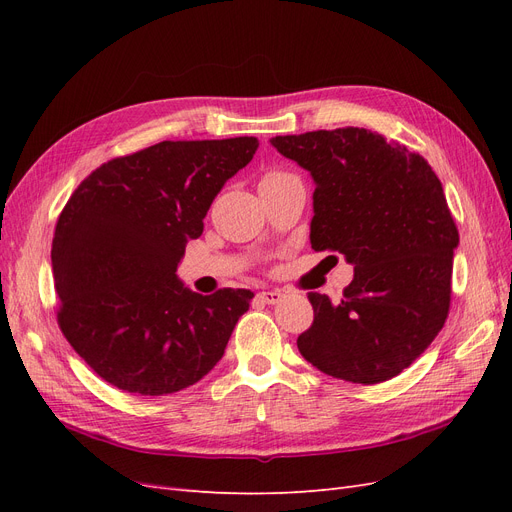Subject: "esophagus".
I'll use <instances>...</instances> for the list:
<instances>
[{
  "mask_svg": "<svg viewBox=\"0 0 512 512\" xmlns=\"http://www.w3.org/2000/svg\"><path fill=\"white\" fill-rule=\"evenodd\" d=\"M258 299L267 305H275L284 299V294L280 290H262L258 292Z\"/></svg>",
  "mask_w": 512,
  "mask_h": 512,
  "instance_id": "34e87169",
  "label": "esophagus"
}]
</instances>
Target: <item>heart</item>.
<instances>
[{"mask_svg": "<svg viewBox=\"0 0 512 512\" xmlns=\"http://www.w3.org/2000/svg\"><path fill=\"white\" fill-rule=\"evenodd\" d=\"M290 177H292L290 173H282V170H273V173H267L265 177H262L260 185H265V183H277V181H284V179H290Z\"/></svg>", "mask_w": 512, "mask_h": 512, "instance_id": "1", "label": "heart"}]
</instances>
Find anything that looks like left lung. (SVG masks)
<instances>
[{
    "label": "left lung",
    "instance_id": "left-lung-1",
    "mask_svg": "<svg viewBox=\"0 0 512 512\" xmlns=\"http://www.w3.org/2000/svg\"><path fill=\"white\" fill-rule=\"evenodd\" d=\"M312 175L316 252L344 254L354 277L339 303L309 292L305 361L356 384L391 380L436 339L451 305L459 232L427 160L365 128L275 136Z\"/></svg>",
    "mask_w": 512,
    "mask_h": 512
}]
</instances>
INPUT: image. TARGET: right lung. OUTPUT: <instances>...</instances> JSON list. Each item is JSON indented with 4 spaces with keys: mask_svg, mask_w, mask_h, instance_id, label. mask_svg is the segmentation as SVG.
I'll use <instances>...</instances> for the list:
<instances>
[{
    "mask_svg": "<svg viewBox=\"0 0 512 512\" xmlns=\"http://www.w3.org/2000/svg\"><path fill=\"white\" fill-rule=\"evenodd\" d=\"M258 138L164 141L96 168L61 211L53 282L61 333L108 384L168 395L222 359L252 290L198 294L177 267L224 183Z\"/></svg>",
    "mask_w": 512,
    "mask_h": 512,
    "instance_id": "add662e5",
    "label": "right lung"
}]
</instances>
